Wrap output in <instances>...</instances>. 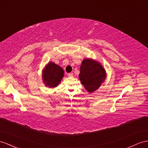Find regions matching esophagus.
Segmentation results:
<instances>
[{
	"label": "esophagus",
	"mask_w": 148,
	"mask_h": 148,
	"mask_svg": "<svg viewBox=\"0 0 148 148\" xmlns=\"http://www.w3.org/2000/svg\"><path fill=\"white\" fill-rule=\"evenodd\" d=\"M67 75L69 77H73V73H68L67 74Z\"/></svg>",
	"instance_id": "34e87169"
}]
</instances>
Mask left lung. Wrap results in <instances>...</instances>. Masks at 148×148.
<instances>
[{
  "label": "left lung",
  "mask_w": 148,
  "mask_h": 148,
  "mask_svg": "<svg viewBox=\"0 0 148 148\" xmlns=\"http://www.w3.org/2000/svg\"><path fill=\"white\" fill-rule=\"evenodd\" d=\"M79 76L85 89L92 92L104 81L106 72L100 63L92 59H85L81 66Z\"/></svg>",
  "instance_id": "left-lung-1"
}]
</instances>
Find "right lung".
Here are the masks:
<instances>
[{
    "label": "right lung",
    "instance_id": "add662e5",
    "mask_svg": "<svg viewBox=\"0 0 148 148\" xmlns=\"http://www.w3.org/2000/svg\"><path fill=\"white\" fill-rule=\"evenodd\" d=\"M64 76V71L54 62H49L43 71L42 77L45 86L54 88L58 86Z\"/></svg>",
    "mask_w": 148,
    "mask_h": 148
}]
</instances>
